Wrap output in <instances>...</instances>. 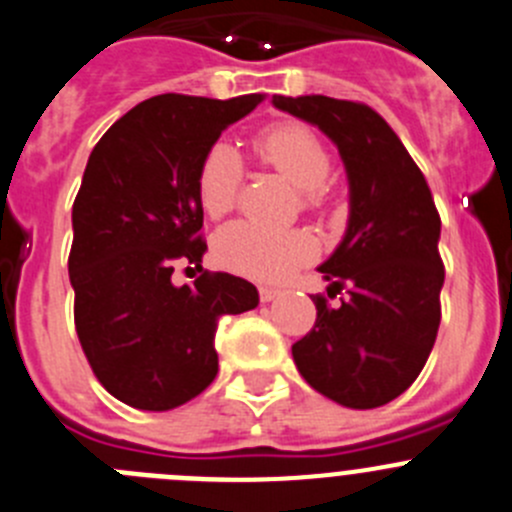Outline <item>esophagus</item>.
I'll use <instances>...</instances> for the list:
<instances>
[{"instance_id":"obj_1","label":"esophagus","mask_w":512,"mask_h":512,"mask_svg":"<svg viewBox=\"0 0 512 512\" xmlns=\"http://www.w3.org/2000/svg\"><path fill=\"white\" fill-rule=\"evenodd\" d=\"M276 297H279V289L259 287V299H261V302H274Z\"/></svg>"}]
</instances>
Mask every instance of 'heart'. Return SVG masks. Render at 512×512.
Wrapping results in <instances>:
<instances>
[{"instance_id":"heart-1","label":"heart","mask_w":512,"mask_h":512,"mask_svg":"<svg viewBox=\"0 0 512 512\" xmlns=\"http://www.w3.org/2000/svg\"><path fill=\"white\" fill-rule=\"evenodd\" d=\"M253 152L266 167L299 187V198L307 210H322L332 200V152L312 126L299 121L266 126L253 139ZM241 182L243 164L238 152L231 144L215 142L203 154L195 175L200 208L210 218L233 210L241 195ZM312 253L314 241L304 231H274L248 220L225 225L215 236V259L220 266L251 279H281Z\"/></svg>"}]
</instances>
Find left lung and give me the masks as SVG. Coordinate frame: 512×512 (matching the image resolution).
Masks as SVG:
<instances>
[{
	"label": "left lung",
	"instance_id": "obj_1",
	"mask_svg": "<svg viewBox=\"0 0 512 512\" xmlns=\"http://www.w3.org/2000/svg\"><path fill=\"white\" fill-rule=\"evenodd\" d=\"M274 106L320 126L350 180L348 233L320 266L332 308L314 294V327L292 345L304 381L348 409L401 396L429 360L442 322V218L424 172L378 111L330 96H274Z\"/></svg>",
	"mask_w": 512,
	"mask_h": 512
}]
</instances>
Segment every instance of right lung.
<instances>
[{
    "label": "right lung",
    "mask_w": 512,
    "mask_h": 512,
    "mask_svg": "<svg viewBox=\"0 0 512 512\" xmlns=\"http://www.w3.org/2000/svg\"><path fill=\"white\" fill-rule=\"evenodd\" d=\"M264 98H147L88 157L68 256L75 332L98 383L126 406L170 411L200 396L218 373V320L259 304L241 276L203 271L175 287L172 274L203 269L200 159Z\"/></svg>",
    "instance_id": "add662e5"
}]
</instances>
